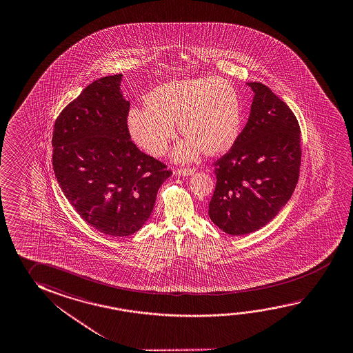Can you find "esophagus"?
<instances>
[{"mask_svg":"<svg viewBox=\"0 0 353 353\" xmlns=\"http://www.w3.org/2000/svg\"><path fill=\"white\" fill-rule=\"evenodd\" d=\"M196 172V168H179L177 170V174L179 176H191V174H194Z\"/></svg>","mask_w":353,"mask_h":353,"instance_id":"esophagus-1","label":"esophagus"}]
</instances>
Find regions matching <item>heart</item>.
<instances>
[{
    "mask_svg": "<svg viewBox=\"0 0 353 353\" xmlns=\"http://www.w3.org/2000/svg\"><path fill=\"white\" fill-rule=\"evenodd\" d=\"M145 107L129 113V130L145 151L159 157L176 134V121L187 134L174 157L190 161L201 152L216 155L232 149L241 128V105L229 82L199 77L166 82L154 88Z\"/></svg>",
    "mask_w": 353,
    "mask_h": 353,
    "instance_id": "1",
    "label": "heart"
}]
</instances>
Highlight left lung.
Segmentation results:
<instances>
[{"instance_id": "1", "label": "left lung", "mask_w": 353, "mask_h": 353, "mask_svg": "<svg viewBox=\"0 0 353 353\" xmlns=\"http://www.w3.org/2000/svg\"><path fill=\"white\" fill-rule=\"evenodd\" d=\"M249 121L236 143L214 162L216 185L209 218L223 232L246 235L271 221L294 192L299 179L301 128L294 113L260 82Z\"/></svg>"}]
</instances>
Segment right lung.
I'll use <instances>...</instances> for the list:
<instances>
[{"instance_id":"right-lung-1","label":"right lung","mask_w":353,"mask_h":353,"mask_svg":"<svg viewBox=\"0 0 353 353\" xmlns=\"http://www.w3.org/2000/svg\"><path fill=\"white\" fill-rule=\"evenodd\" d=\"M121 74L90 83L65 107L52 133V168L70 204L110 236L138 232L171 171L130 140Z\"/></svg>"}]
</instances>
